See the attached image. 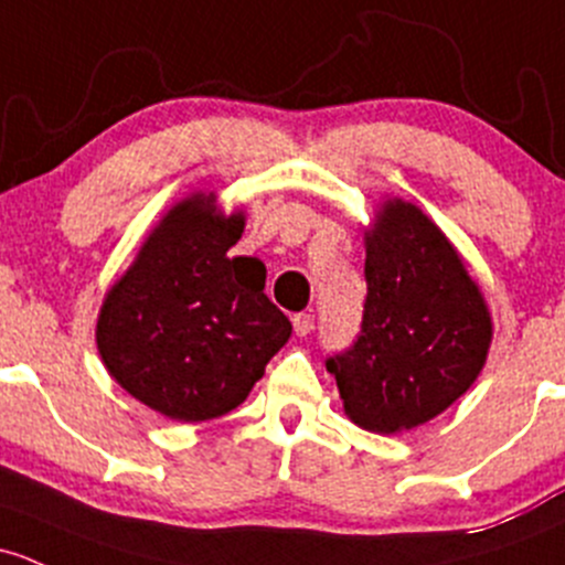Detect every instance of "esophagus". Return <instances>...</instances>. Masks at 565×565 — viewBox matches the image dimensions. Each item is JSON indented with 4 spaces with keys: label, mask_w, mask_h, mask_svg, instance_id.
I'll return each mask as SVG.
<instances>
[{
    "label": "esophagus",
    "mask_w": 565,
    "mask_h": 565,
    "mask_svg": "<svg viewBox=\"0 0 565 565\" xmlns=\"http://www.w3.org/2000/svg\"><path fill=\"white\" fill-rule=\"evenodd\" d=\"M292 324H295V332H298L300 338H302V335H308V332L313 330V313H306V311L295 313V317H292Z\"/></svg>",
    "instance_id": "obj_1"
}]
</instances>
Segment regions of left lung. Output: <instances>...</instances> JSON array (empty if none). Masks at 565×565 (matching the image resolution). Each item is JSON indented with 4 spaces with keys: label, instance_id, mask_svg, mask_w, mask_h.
<instances>
[{
    "label": "left lung",
    "instance_id": "obj_1",
    "mask_svg": "<svg viewBox=\"0 0 565 565\" xmlns=\"http://www.w3.org/2000/svg\"><path fill=\"white\" fill-rule=\"evenodd\" d=\"M365 243L360 335L328 358V371L352 423L412 430L477 382L490 313L452 243L417 205H384Z\"/></svg>",
    "mask_w": 565,
    "mask_h": 565
}]
</instances>
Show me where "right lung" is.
I'll use <instances>...</instances> for the list:
<instances>
[{
    "label": "right lung",
    "mask_w": 565,
    "mask_h": 565,
    "mask_svg": "<svg viewBox=\"0 0 565 565\" xmlns=\"http://www.w3.org/2000/svg\"><path fill=\"white\" fill-rule=\"evenodd\" d=\"M194 194L162 218L108 292L97 347L129 395L178 423L233 412L292 324L265 295V265L227 257L243 216Z\"/></svg>",
    "instance_id": "obj_1"
}]
</instances>
